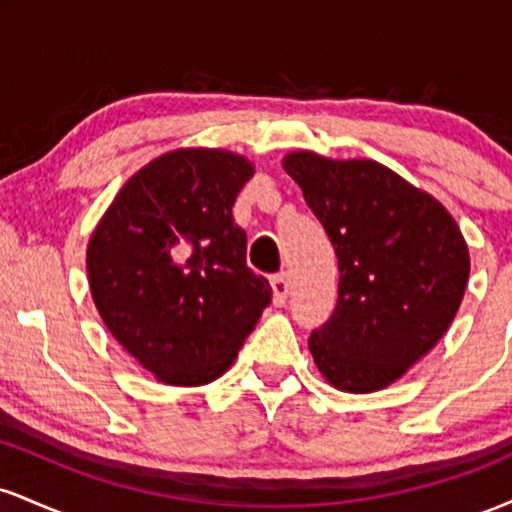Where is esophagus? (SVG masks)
Wrapping results in <instances>:
<instances>
[{
	"instance_id": "esophagus-1",
	"label": "esophagus",
	"mask_w": 512,
	"mask_h": 512,
	"mask_svg": "<svg viewBox=\"0 0 512 512\" xmlns=\"http://www.w3.org/2000/svg\"><path fill=\"white\" fill-rule=\"evenodd\" d=\"M289 291H291L289 274H286V272L274 274L272 276V298H274V305H284L286 298H289Z\"/></svg>"
}]
</instances>
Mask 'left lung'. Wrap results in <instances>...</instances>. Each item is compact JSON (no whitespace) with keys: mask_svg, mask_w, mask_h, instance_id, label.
I'll return each instance as SVG.
<instances>
[{"mask_svg":"<svg viewBox=\"0 0 512 512\" xmlns=\"http://www.w3.org/2000/svg\"><path fill=\"white\" fill-rule=\"evenodd\" d=\"M284 170L325 226L339 260V298L310 334L334 390L392 385L440 342L460 310L469 248L436 197L370 158L291 151Z\"/></svg>","mask_w":512,"mask_h":512,"instance_id":"obj_1","label":"left lung"}]
</instances>
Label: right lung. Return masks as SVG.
Returning a JSON list of instances; mask_svg holds the SVG:
<instances>
[{
	"instance_id": "1",
	"label": "right lung",
	"mask_w": 512,
	"mask_h": 512,
	"mask_svg": "<svg viewBox=\"0 0 512 512\" xmlns=\"http://www.w3.org/2000/svg\"><path fill=\"white\" fill-rule=\"evenodd\" d=\"M252 175L236 151H166L120 187L88 238L93 303L158 383L221 378L272 301L231 211Z\"/></svg>"
}]
</instances>
